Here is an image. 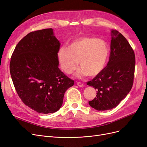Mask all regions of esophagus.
<instances>
[{"mask_svg": "<svg viewBox=\"0 0 147 147\" xmlns=\"http://www.w3.org/2000/svg\"><path fill=\"white\" fill-rule=\"evenodd\" d=\"M77 85L79 86V87H83V83H81V82H77Z\"/></svg>", "mask_w": 147, "mask_h": 147, "instance_id": "obj_1", "label": "esophagus"}]
</instances>
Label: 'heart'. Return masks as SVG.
Returning a JSON list of instances; mask_svg holds the SVG:
<instances>
[{
  "label": "heart",
  "instance_id": "1",
  "mask_svg": "<svg viewBox=\"0 0 147 147\" xmlns=\"http://www.w3.org/2000/svg\"><path fill=\"white\" fill-rule=\"evenodd\" d=\"M108 44L101 39L91 36H82L75 39L67 47H62L57 52L61 69L67 74L80 66L75 76L82 78L96 77L105 68L109 56Z\"/></svg>",
  "mask_w": 147,
  "mask_h": 147
}]
</instances>
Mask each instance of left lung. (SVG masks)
<instances>
[{"label":"left lung","mask_w":147,"mask_h":147,"mask_svg":"<svg viewBox=\"0 0 147 147\" xmlns=\"http://www.w3.org/2000/svg\"><path fill=\"white\" fill-rule=\"evenodd\" d=\"M109 63L87 84L97 90L96 97L89 104L98 111L111 110L124 99L132 87L136 59L134 52L123 35L116 30L111 31Z\"/></svg>","instance_id":"left-lung-1"}]
</instances>
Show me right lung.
I'll list each match as a JSON object with an SVG mask.
<instances>
[{
	"mask_svg": "<svg viewBox=\"0 0 147 147\" xmlns=\"http://www.w3.org/2000/svg\"><path fill=\"white\" fill-rule=\"evenodd\" d=\"M59 47L53 29H42L26 35L11 56L10 74L18 94L38 113L57 112L65 92L74 84L58 67Z\"/></svg>",
	"mask_w": 147,
	"mask_h": 147,
	"instance_id": "right-lung-1",
	"label": "right lung"
}]
</instances>
